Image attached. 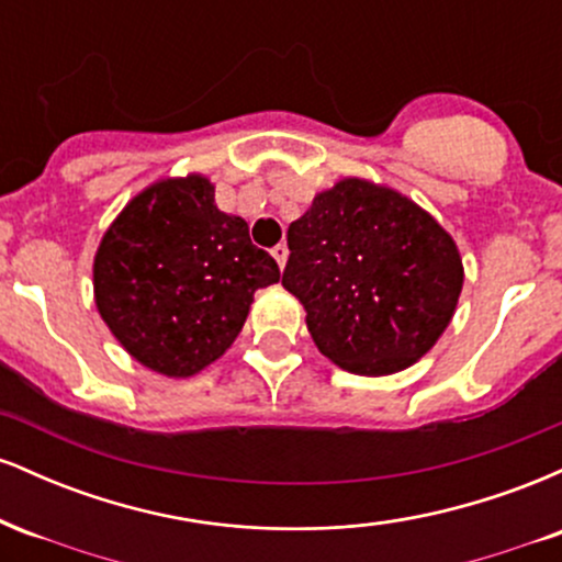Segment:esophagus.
Listing matches in <instances>:
<instances>
[{
  "label": "esophagus",
  "mask_w": 562,
  "mask_h": 562,
  "mask_svg": "<svg viewBox=\"0 0 562 562\" xmlns=\"http://www.w3.org/2000/svg\"><path fill=\"white\" fill-rule=\"evenodd\" d=\"M272 256H274L277 267L285 269V261H288V248H285V245H277V248H272Z\"/></svg>",
  "instance_id": "obj_1"
}]
</instances>
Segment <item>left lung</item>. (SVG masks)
<instances>
[{"label":"left lung","mask_w":562,"mask_h":562,"mask_svg":"<svg viewBox=\"0 0 562 562\" xmlns=\"http://www.w3.org/2000/svg\"><path fill=\"white\" fill-rule=\"evenodd\" d=\"M282 288L314 346L340 370L380 378L420 362L457 312L465 267L454 237L389 184L344 177L288 227Z\"/></svg>","instance_id":"8db88e82"}]
</instances>
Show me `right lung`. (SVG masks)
Listing matches in <instances>:
<instances>
[{
  "mask_svg": "<svg viewBox=\"0 0 562 562\" xmlns=\"http://www.w3.org/2000/svg\"><path fill=\"white\" fill-rule=\"evenodd\" d=\"M205 173L164 177L121 209L97 245L94 306L145 370L192 378L235 344L277 261L224 214Z\"/></svg>",
  "mask_w": 562,
  "mask_h": 562,
  "instance_id": "1",
  "label": "right lung"
}]
</instances>
